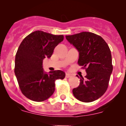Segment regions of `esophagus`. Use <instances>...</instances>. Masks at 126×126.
I'll return each instance as SVG.
<instances>
[{"instance_id":"obj_1","label":"esophagus","mask_w":126,"mask_h":126,"mask_svg":"<svg viewBox=\"0 0 126 126\" xmlns=\"http://www.w3.org/2000/svg\"><path fill=\"white\" fill-rule=\"evenodd\" d=\"M66 78H69V77H71V75L70 74H68V73H66V76H65Z\"/></svg>"}]
</instances>
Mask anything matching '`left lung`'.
Segmentation results:
<instances>
[{
    "label": "left lung",
    "mask_w": 126,
    "mask_h": 126,
    "mask_svg": "<svg viewBox=\"0 0 126 126\" xmlns=\"http://www.w3.org/2000/svg\"><path fill=\"white\" fill-rule=\"evenodd\" d=\"M68 41L78 50V64L86 67L85 78L81 77L80 85L72 90L76 99L84 102L96 101L105 93L112 73L111 51L101 36L83 32L66 36Z\"/></svg>",
    "instance_id": "obj_1"
}]
</instances>
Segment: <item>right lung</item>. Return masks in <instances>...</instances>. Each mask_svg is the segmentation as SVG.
I'll return each mask as SVG.
<instances>
[{"instance_id": "right-lung-1", "label": "right lung", "mask_w": 126, "mask_h": 126, "mask_svg": "<svg viewBox=\"0 0 126 126\" xmlns=\"http://www.w3.org/2000/svg\"><path fill=\"white\" fill-rule=\"evenodd\" d=\"M63 35L43 31L33 32L23 39L15 57V73L22 94L32 101L42 102L55 91V81L63 79L65 73L57 70L46 72L43 61L50 58Z\"/></svg>"}]
</instances>
